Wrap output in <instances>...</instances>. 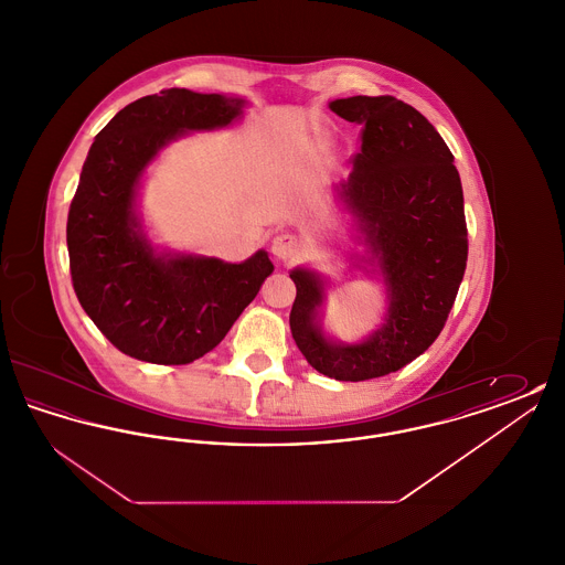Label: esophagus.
I'll list each match as a JSON object with an SVG mask.
<instances>
[{"instance_id": "esophagus-1", "label": "esophagus", "mask_w": 565, "mask_h": 565, "mask_svg": "<svg viewBox=\"0 0 565 565\" xmlns=\"http://www.w3.org/2000/svg\"><path fill=\"white\" fill-rule=\"evenodd\" d=\"M298 239L290 233H281L277 237H273L270 242V254L277 258V260H290L298 254Z\"/></svg>"}]
</instances>
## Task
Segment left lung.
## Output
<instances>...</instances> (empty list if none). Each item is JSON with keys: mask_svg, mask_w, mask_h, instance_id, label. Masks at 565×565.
<instances>
[{"mask_svg": "<svg viewBox=\"0 0 565 565\" xmlns=\"http://www.w3.org/2000/svg\"><path fill=\"white\" fill-rule=\"evenodd\" d=\"M328 108L364 125L362 152L332 196L350 226V270L383 286L385 311L360 341L328 334L322 320L330 277L302 265L290 270V328L318 373L366 381L401 371L447 322L468 258L463 192L451 150L413 106L390 95H355Z\"/></svg>", "mask_w": 565, "mask_h": 565, "instance_id": "obj_1", "label": "left lung"}]
</instances>
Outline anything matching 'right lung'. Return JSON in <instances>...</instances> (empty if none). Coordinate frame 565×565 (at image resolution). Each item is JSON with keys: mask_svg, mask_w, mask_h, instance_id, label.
Wrapping results in <instances>:
<instances>
[{"mask_svg": "<svg viewBox=\"0 0 565 565\" xmlns=\"http://www.w3.org/2000/svg\"><path fill=\"white\" fill-rule=\"evenodd\" d=\"M239 95L167 88L120 109L95 137L67 215L82 309L114 348L152 364L214 350L273 273L265 249L243 263L178 252L148 235L141 189L162 150L194 131L239 122Z\"/></svg>", "mask_w": 565, "mask_h": 565, "instance_id": "1", "label": "right lung"}]
</instances>
